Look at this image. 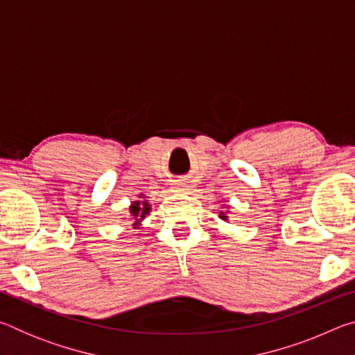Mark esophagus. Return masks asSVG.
<instances>
[{"instance_id":"34e87169","label":"esophagus","mask_w":355,"mask_h":355,"mask_svg":"<svg viewBox=\"0 0 355 355\" xmlns=\"http://www.w3.org/2000/svg\"><path fill=\"white\" fill-rule=\"evenodd\" d=\"M172 192H183V191H186L188 189V186H186L183 182H175L172 184Z\"/></svg>"}]
</instances>
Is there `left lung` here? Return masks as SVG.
Returning <instances> with one entry per match:
<instances>
[{"mask_svg":"<svg viewBox=\"0 0 355 355\" xmlns=\"http://www.w3.org/2000/svg\"><path fill=\"white\" fill-rule=\"evenodd\" d=\"M227 213H228V211H227ZM219 218H220L222 220H228V216H227L224 211H220V213H219Z\"/></svg>","mask_w":355,"mask_h":355,"instance_id":"left-lung-1","label":"left lung"}]
</instances>
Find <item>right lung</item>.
<instances>
[{
    "instance_id": "obj_1",
    "label": "right lung",
    "mask_w": 355,
    "mask_h": 355,
    "mask_svg": "<svg viewBox=\"0 0 355 355\" xmlns=\"http://www.w3.org/2000/svg\"><path fill=\"white\" fill-rule=\"evenodd\" d=\"M139 199H142V200H136L130 205V214H131V218L135 219V224H133L135 228L139 227L141 222L146 219V216L152 211V205H150V203L144 199L142 194L139 196Z\"/></svg>"
}]
</instances>
